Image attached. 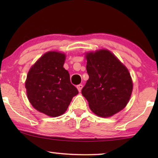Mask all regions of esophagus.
I'll list each match as a JSON object with an SVG mask.
<instances>
[{"label":"esophagus","mask_w":158,"mask_h":158,"mask_svg":"<svg viewBox=\"0 0 158 158\" xmlns=\"http://www.w3.org/2000/svg\"><path fill=\"white\" fill-rule=\"evenodd\" d=\"M77 90H78V91L81 92L82 88H83V85H82V84H79V85H77Z\"/></svg>","instance_id":"obj_1"}]
</instances>
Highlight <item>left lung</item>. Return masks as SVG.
I'll list each match as a JSON object with an SVG mask.
<instances>
[{
	"mask_svg": "<svg viewBox=\"0 0 158 158\" xmlns=\"http://www.w3.org/2000/svg\"><path fill=\"white\" fill-rule=\"evenodd\" d=\"M86 70L89 79L82 89L91 111L109 117L126 106L133 84L128 70L107 49L87 53Z\"/></svg>",
	"mask_w": 158,
	"mask_h": 158,
	"instance_id": "1",
	"label": "left lung"
}]
</instances>
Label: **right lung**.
<instances>
[{
	"label": "right lung",
	"mask_w": 158,
	"mask_h": 158,
	"mask_svg": "<svg viewBox=\"0 0 158 158\" xmlns=\"http://www.w3.org/2000/svg\"><path fill=\"white\" fill-rule=\"evenodd\" d=\"M65 55L48 52L30 68L25 87L34 109L52 117L66 111L78 90L70 83V74L63 68Z\"/></svg>",
	"instance_id": "obj_1"
}]
</instances>
